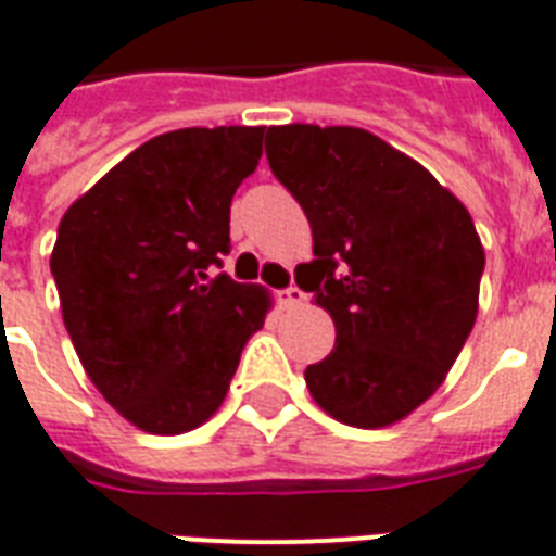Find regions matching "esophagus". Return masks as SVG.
<instances>
[{
	"mask_svg": "<svg viewBox=\"0 0 556 556\" xmlns=\"http://www.w3.org/2000/svg\"><path fill=\"white\" fill-rule=\"evenodd\" d=\"M304 299H307V295H304L299 287H287V290L278 292V301H281L283 307H301V304H304Z\"/></svg>",
	"mask_w": 556,
	"mask_h": 556,
	"instance_id": "34e87169",
	"label": "esophagus"
}]
</instances>
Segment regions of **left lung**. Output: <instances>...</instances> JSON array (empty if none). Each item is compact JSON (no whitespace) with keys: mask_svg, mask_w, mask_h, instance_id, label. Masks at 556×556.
<instances>
[{"mask_svg":"<svg viewBox=\"0 0 556 556\" xmlns=\"http://www.w3.org/2000/svg\"><path fill=\"white\" fill-rule=\"evenodd\" d=\"M266 159L299 200L316 261L295 281L337 325L304 380L339 424L380 429L446 380L479 313L484 249L464 202L359 127L266 130Z\"/></svg>","mask_w":556,"mask_h":556,"instance_id":"obj_1","label":"left lung"}]
</instances>
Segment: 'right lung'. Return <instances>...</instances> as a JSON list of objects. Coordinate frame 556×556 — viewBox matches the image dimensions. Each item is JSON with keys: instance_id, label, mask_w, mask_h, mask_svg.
I'll use <instances>...</instances> for the list:
<instances>
[{"instance_id": "obj_1", "label": "right lung", "mask_w": 556, "mask_h": 556, "mask_svg": "<svg viewBox=\"0 0 556 556\" xmlns=\"http://www.w3.org/2000/svg\"><path fill=\"white\" fill-rule=\"evenodd\" d=\"M264 127H185L144 141L68 205L51 275L72 345L103 400L150 434H182L226 400L269 295L211 266Z\"/></svg>"}]
</instances>
